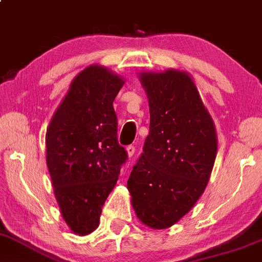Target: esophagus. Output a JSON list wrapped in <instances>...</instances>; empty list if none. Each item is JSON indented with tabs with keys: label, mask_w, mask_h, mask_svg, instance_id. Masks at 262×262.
<instances>
[{
	"label": "esophagus",
	"mask_w": 262,
	"mask_h": 262,
	"mask_svg": "<svg viewBox=\"0 0 262 262\" xmlns=\"http://www.w3.org/2000/svg\"><path fill=\"white\" fill-rule=\"evenodd\" d=\"M126 153H127V157L131 158L132 156H134L135 153V146H132V144H130V146L126 147Z\"/></svg>",
	"instance_id": "esophagus-1"
}]
</instances>
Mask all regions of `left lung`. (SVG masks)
I'll return each mask as SVG.
<instances>
[{"label":"left lung","instance_id":"1","mask_svg":"<svg viewBox=\"0 0 262 262\" xmlns=\"http://www.w3.org/2000/svg\"><path fill=\"white\" fill-rule=\"evenodd\" d=\"M138 79L148 97L149 135L127 189L138 220L164 230L204 193L217 154V134L190 74L167 69L142 72Z\"/></svg>","mask_w":262,"mask_h":262}]
</instances>
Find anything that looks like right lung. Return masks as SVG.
<instances>
[{
	"label": "right lung",
	"instance_id": "add662e5",
	"mask_svg": "<svg viewBox=\"0 0 262 262\" xmlns=\"http://www.w3.org/2000/svg\"><path fill=\"white\" fill-rule=\"evenodd\" d=\"M125 80L92 64L74 77L46 132V163L64 221L75 234L98 227L102 206L127 159L118 143L116 95Z\"/></svg>",
	"mask_w": 262,
	"mask_h": 262
}]
</instances>
